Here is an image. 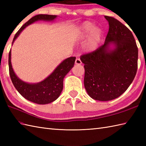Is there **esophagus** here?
Returning a JSON list of instances; mask_svg holds the SVG:
<instances>
[{"mask_svg": "<svg viewBox=\"0 0 146 146\" xmlns=\"http://www.w3.org/2000/svg\"><path fill=\"white\" fill-rule=\"evenodd\" d=\"M82 61L80 60V58H76V60H75V64L77 65H80V64H82Z\"/></svg>", "mask_w": 146, "mask_h": 146, "instance_id": "1", "label": "esophagus"}]
</instances>
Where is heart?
Masks as SVG:
<instances>
[{"label": "heart", "instance_id": "heart-1", "mask_svg": "<svg viewBox=\"0 0 146 146\" xmlns=\"http://www.w3.org/2000/svg\"><path fill=\"white\" fill-rule=\"evenodd\" d=\"M82 30L83 36H86L90 32L85 44L86 49L88 51H95L101 41L102 37V31L98 27H94V24L90 22H85L83 24Z\"/></svg>", "mask_w": 146, "mask_h": 146}]
</instances>
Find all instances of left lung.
<instances>
[{
	"label": "left lung",
	"mask_w": 146,
	"mask_h": 146,
	"mask_svg": "<svg viewBox=\"0 0 146 146\" xmlns=\"http://www.w3.org/2000/svg\"><path fill=\"white\" fill-rule=\"evenodd\" d=\"M105 17L109 24L105 43L80 56L84 63L85 88L90 97L99 101L120 97L137 70L138 48L132 32L114 17ZM110 42L116 46L113 50L108 48Z\"/></svg>",
	"instance_id": "obj_1"
}]
</instances>
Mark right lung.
<instances>
[{
	"mask_svg": "<svg viewBox=\"0 0 146 146\" xmlns=\"http://www.w3.org/2000/svg\"><path fill=\"white\" fill-rule=\"evenodd\" d=\"M57 15L48 14H38L33 17L26 23L18 31L14 38H17L26 26L38 20L52 21ZM11 52L9 53V69L12 82L18 92L23 97L34 103L44 105L52 102L59 97L63 88V78L75 64L76 57H70L64 60L56 68L48 78L36 84H29L22 81L15 75L12 69L11 61Z\"/></svg>",
	"mask_w": 146,
	"mask_h": 146,
	"instance_id": "right-lung-1",
	"label": "right lung"
}]
</instances>
